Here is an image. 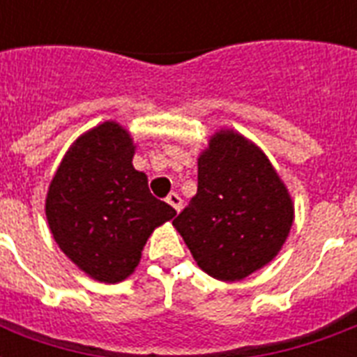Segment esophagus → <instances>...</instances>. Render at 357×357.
Returning a JSON list of instances; mask_svg holds the SVG:
<instances>
[{
    "instance_id": "obj_1",
    "label": "esophagus",
    "mask_w": 357,
    "mask_h": 357,
    "mask_svg": "<svg viewBox=\"0 0 357 357\" xmlns=\"http://www.w3.org/2000/svg\"><path fill=\"white\" fill-rule=\"evenodd\" d=\"M167 202L170 204V206L176 209V211H181V207H183V200H181V196L176 195V192H170V195L167 196Z\"/></svg>"
}]
</instances>
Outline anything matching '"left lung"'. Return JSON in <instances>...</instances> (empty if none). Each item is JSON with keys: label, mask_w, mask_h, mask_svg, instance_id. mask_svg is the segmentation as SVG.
<instances>
[{"label": "left lung", "mask_w": 357, "mask_h": 357, "mask_svg": "<svg viewBox=\"0 0 357 357\" xmlns=\"http://www.w3.org/2000/svg\"><path fill=\"white\" fill-rule=\"evenodd\" d=\"M293 218V200L265 153L224 129L198 159V192L172 224L202 271L237 282L276 257Z\"/></svg>", "instance_id": "8db88e82"}]
</instances>
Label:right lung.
<instances>
[{
  "mask_svg": "<svg viewBox=\"0 0 357 357\" xmlns=\"http://www.w3.org/2000/svg\"><path fill=\"white\" fill-rule=\"evenodd\" d=\"M133 139L116 122L86 131L66 151L46 198L59 248L98 282H122L151 231L176 215L135 170Z\"/></svg>",
  "mask_w": 357,
  "mask_h": 357,
  "instance_id": "obj_1",
  "label": "right lung"
}]
</instances>
